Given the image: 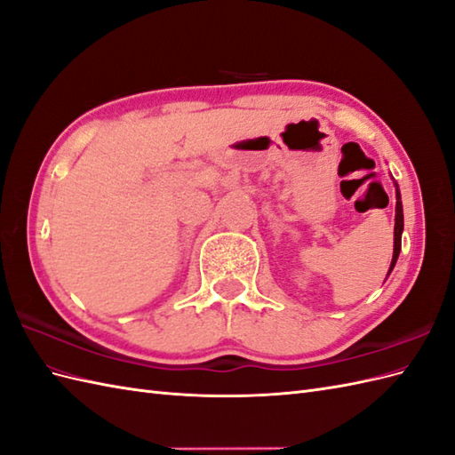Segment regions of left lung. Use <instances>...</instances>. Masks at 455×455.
I'll use <instances>...</instances> for the list:
<instances>
[{
	"label": "left lung",
	"mask_w": 455,
	"mask_h": 455,
	"mask_svg": "<svg viewBox=\"0 0 455 455\" xmlns=\"http://www.w3.org/2000/svg\"><path fill=\"white\" fill-rule=\"evenodd\" d=\"M395 228H394V258H392V266H389V273L395 267V261L399 258L401 251V232H403V205H401V194L399 188L395 184Z\"/></svg>",
	"instance_id": "obj_1"
}]
</instances>
